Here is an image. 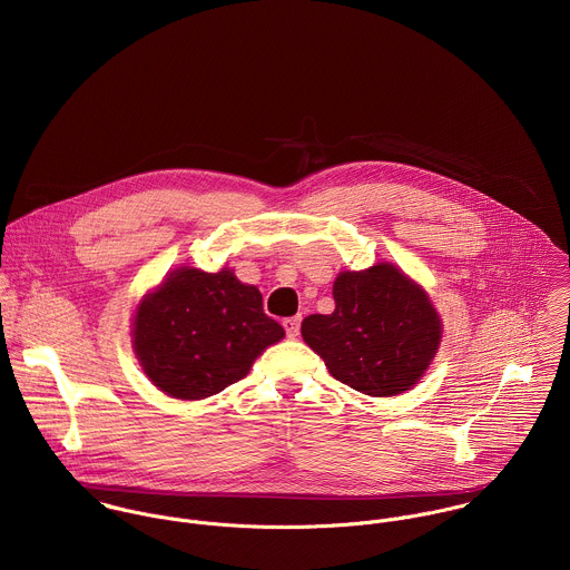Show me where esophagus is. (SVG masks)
Returning a JSON list of instances; mask_svg holds the SVG:
<instances>
[{"instance_id":"1","label":"esophagus","mask_w":570,"mask_h":570,"mask_svg":"<svg viewBox=\"0 0 570 570\" xmlns=\"http://www.w3.org/2000/svg\"><path fill=\"white\" fill-rule=\"evenodd\" d=\"M283 327H285V332H287V338H296L298 332H301V316L285 318V321H283Z\"/></svg>"}]
</instances>
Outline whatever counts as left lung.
<instances>
[{
    "mask_svg": "<svg viewBox=\"0 0 570 570\" xmlns=\"http://www.w3.org/2000/svg\"><path fill=\"white\" fill-rule=\"evenodd\" d=\"M336 309L303 321V341L352 389L391 397L422 380L442 341V318L422 285L382 261L334 281Z\"/></svg>",
    "mask_w": 570,
    "mask_h": 570,
    "instance_id": "obj_1",
    "label": "left lung"
}]
</instances>
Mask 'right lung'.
I'll return each instance as SVG.
<instances>
[{
	"label": "right lung",
	"instance_id": "add662e5",
	"mask_svg": "<svg viewBox=\"0 0 570 570\" xmlns=\"http://www.w3.org/2000/svg\"><path fill=\"white\" fill-rule=\"evenodd\" d=\"M130 336L139 367L159 391L203 400L245 379L285 330L263 312L258 287L240 283L234 269L179 267L139 301Z\"/></svg>",
	"mask_w": 570,
	"mask_h": 570
}]
</instances>
